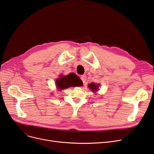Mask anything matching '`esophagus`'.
<instances>
[{
    "mask_svg": "<svg viewBox=\"0 0 154 154\" xmlns=\"http://www.w3.org/2000/svg\"><path fill=\"white\" fill-rule=\"evenodd\" d=\"M80 78H81V79H82V80L83 83H85L86 82V80H87V76H86V75H85V74H83V75H82V76H80Z\"/></svg>",
    "mask_w": 154,
    "mask_h": 154,
    "instance_id": "esophagus-1",
    "label": "esophagus"
}]
</instances>
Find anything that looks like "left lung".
Segmentation results:
<instances>
[{"instance_id":"8db88e82","label":"left lung","mask_w":154,"mask_h":154,"mask_svg":"<svg viewBox=\"0 0 154 154\" xmlns=\"http://www.w3.org/2000/svg\"><path fill=\"white\" fill-rule=\"evenodd\" d=\"M99 85H96L94 83H91V84L88 85V87L92 91H96L97 90V87H98Z\"/></svg>"}]
</instances>
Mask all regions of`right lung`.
Segmentation results:
<instances>
[{
  "label": "right lung",
  "mask_w": 154,
  "mask_h": 154,
  "mask_svg": "<svg viewBox=\"0 0 154 154\" xmlns=\"http://www.w3.org/2000/svg\"><path fill=\"white\" fill-rule=\"evenodd\" d=\"M57 86L58 89H64L70 87H80L83 85V82L75 73H69L66 76H60L57 79Z\"/></svg>",
  "instance_id": "1"
}]
</instances>
